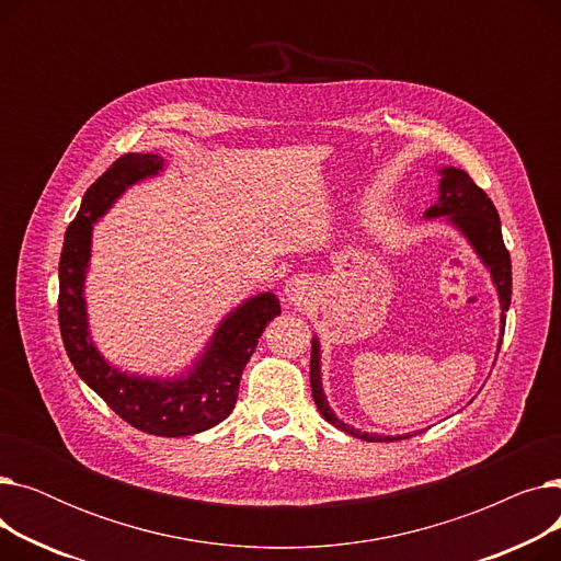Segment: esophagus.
Masks as SVG:
<instances>
[{
	"instance_id": "34e87169",
	"label": "esophagus",
	"mask_w": 561,
	"mask_h": 561,
	"mask_svg": "<svg viewBox=\"0 0 561 561\" xmlns=\"http://www.w3.org/2000/svg\"><path fill=\"white\" fill-rule=\"evenodd\" d=\"M305 288H307V286H305L300 279H290L288 286H286L288 300H290L293 305H300V302L305 300Z\"/></svg>"
}]
</instances>
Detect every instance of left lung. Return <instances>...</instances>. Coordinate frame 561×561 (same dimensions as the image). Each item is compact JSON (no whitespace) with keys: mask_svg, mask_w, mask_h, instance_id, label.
<instances>
[{"mask_svg":"<svg viewBox=\"0 0 561 561\" xmlns=\"http://www.w3.org/2000/svg\"><path fill=\"white\" fill-rule=\"evenodd\" d=\"M438 204L430 206L425 218H438V216H448V220L466 236L470 245L476 248L480 259L489 265L497 298H500V322H503V332L505 334V313L512 302V259L503 241V231H500V218L493 202L489 195L468 176V172L459 168H444L440 170V186H438ZM500 350V345H497ZM309 379H311V393L316 400V407L328 423L339 427L341 432H347L350 436H357L362 440H400L404 436H379V434H368L359 432L355 427L345 425L343 421L336 419L334 411L330 409L325 393H322V381H320V345L318 339H311V366H309Z\"/></svg>","mask_w":561,"mask_h":561,"instance_id":"8db88e82","label":"left lung"}]
</instances>
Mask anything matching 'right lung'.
<instances>
[{
	"label": "right lung",
	"instance_id": "obj_1",
	"mask_svg": "<svg viewBox=\"0 0 561 561\" xmlns=\"http://www.w3.org/2000/svg\"><path fill=\"white\" fill-rule=\"evenodd\" d=\"M163 168L157 154H125L85 191L66 231L58 263V325L79 377L117 416L154 436H191L225 421L239 398L245 364L265 325L282 313L273 293H261L233 309L216 330L195 368L180 379H147L108 366L88 334L83 279L91 259L95 220L127 186Z\"/></svg>",
	"mask_w": 561,
	"mask_h": 561
}]
</instances>
